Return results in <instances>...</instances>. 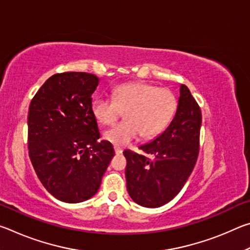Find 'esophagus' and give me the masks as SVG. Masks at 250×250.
<instances>
[{
    "instance_id": "esophagus-1",
    "label": "esophagus",
    "mask_w": 250,
    "mask_h": 250,
    "mask_svg": "<svg viewBox=\"0 0 250 250\" xmlns=\"http://www.w3.org/2000/svg\"><path fill=\"white\" fill-rule=\"evenodd\" d=\"M122 150L121 147H119V146H115V152H116V154H121L122 153Z\"/></svg>"
}]
</instances>
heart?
I'll use <instances>...</instances> for the list:
<instances>
[{"instance_id":"obj_1","label":"heart","mask_w":250,"mask_h":250,"mask_svg":"<svg viewBox=\"0 0 250 250\" xmlns=\"http://www.w3.org/2000/svg\"><path fill=\"white\" fill-rule=\"evenodd\" d=\"M176 110V98L167 88L146 83H130L116 87L112 99L98 97L91 113L100 125L115 124L125 111V120L105 130L104 139L116 146H125L138 138L152 139L170 124Z\"/></svg>"}]
</instances>
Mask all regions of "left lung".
<instances>
[{"instance_id": "obj_1", "label": "left lung", "mask_w": 250, "mask_h": 250, "mask_svg": "<svg viewBox=\"0 0 250 250\" xmlns=\"http://www.w3.org/2000/svg\"><path fill=\"white\" fill-rule=\"evenodd\" d=\"M201 125L200 105L188 88L181 84L179 104L170 125L153 141L139 147L142 153L124 152L126 189L137 204L155 208L180 193L197 161Z\"/></svg>"}]
</instances>
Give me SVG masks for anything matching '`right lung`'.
I'll return each instance as SVG.
<instances>
[{"label":"right lung","instance_id":"1","mask_svg":"<svg viewBox=\"0 0 250 250\" xmlns=\"http://www.w3.org/2000/svg\"><path fill=\"white\" fill-rule=\"evenodd\" d=\"M99 83L88 73L55 74L46 80L28 110V153L37 177L57 200L80 203L98 192L115 155L91 113Z\"/></svg>","mask_w":250,"mask_h":250}]
</instances>
